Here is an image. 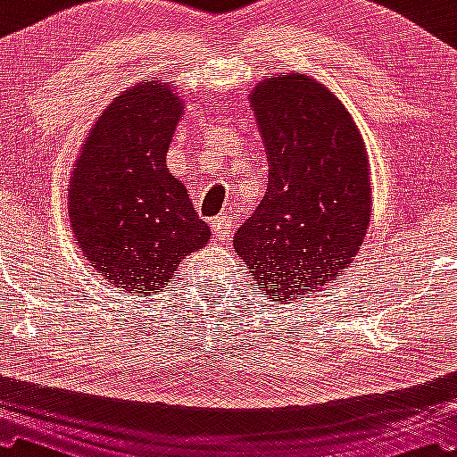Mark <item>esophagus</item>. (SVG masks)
<instances>
[{
    "instance_id": "obj_1",
    "label": "esophagus",
    "mask_w": 457,
    "mask_h": 457,
    "mask_svg": "<svg viewBox=\"0 0 457 457\" xmlns=\"http://www.w3.org/2000/svg\"><path fill=\"white\" fill-rule=\"evenodd\" d=\"M211 228H213L215 240L226 242L231 237V220L228 215H217L213 221H211Z\"/></svg>"
}]
</instances>
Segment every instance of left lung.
<instances>
[{
  "mask_svg": "<svg viewBox=\"0 0 457 457\" xmlns=\"http://www.w3.org/2000/svg\"><path fill=\"white\" fill-rule=\"evenodd\" d=\"M269 155V187L234 246L272 302L324 291L365 240L370 163L355 120L305 73L269 76L250 92Z\"/></svg>",
  "mask_w": 457,
  "mask_h": 457,
  "instance_id": "8db88e82",
  "label": "left lung"
}]
</instances>
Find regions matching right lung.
I'll use <instances>...</instances> for the list:
<instances>
[{"mask_svg":"<svg viewBox=\"0 0 457 457\" xmlns=\"http://www.w3.org/2000/svg\"><path fill=\"white\" fill-rule=\"evenodd\" d=\"M182 111L170 81L129 87L100 114L73 168L67 201L76 244L108 285L129 294H158L211 237L166 166Z\"/></svg>","mask_w":457,"mask_h":457,"instance_id":"1","label":"right lung"}]
</instances>
